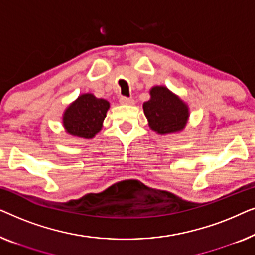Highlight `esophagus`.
Returning a JSON list of instances; mask_svg holds the SVG:
<instances>
[{
  "mask_svg": "<svg viewBox=\"0 0 255 255\" xmlns=\"http://www.w3.org/2000/svg\"><path fill=\"white\" fill-rule=\"evenodd\" d=\"M120 103L121 104H127V106H130V104H133L134 103V100L131 99V97L122 96L121 99H120Z\"/></svg>",
  "mask_w": 255,
  "mask_h": 255,
  "instance_id": "1",
  "label": "esophagus"
}]
</instances>
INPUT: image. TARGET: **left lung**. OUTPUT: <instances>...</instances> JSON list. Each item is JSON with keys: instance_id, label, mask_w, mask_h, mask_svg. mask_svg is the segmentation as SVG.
<instances>
[{"instance_id": "8db88e82", "label": "left lung", "mask_w": 255, "mask_h": 255, "mask_svg": "<svg viewBox=\"0 0 255 255\" xmlns=\"http://www.w3.org/2000/svg\"><path fill=\"white\" fill-rule=\"evenodd\" d=\"M149 95L151 99L142 104V108L151 130L159 134L182 131L189 118L187 104L165 86L153 87Z\"/></svg>"}]
</instances>
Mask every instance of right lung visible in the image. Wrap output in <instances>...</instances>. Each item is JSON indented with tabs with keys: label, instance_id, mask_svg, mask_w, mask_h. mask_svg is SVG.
Here are the masks:
<instances>
[{
	"label": "right lung",
	"instance_id": "right-lung-1",
	"mask_svg": "<svg viewBox=\"0 0 255 255\" xmlns=\"http://www.w3.org/2000/svg\"><path fill=\"white\" fill-rule=\"evenodd\" d=\"M110 103L97 99L93 94H82L68 106L62 116V123L68 134L92 139L102 128Z\"/></svg>",
	"mask_w": 255,
	"mask_h": 255
}]
</instances>
